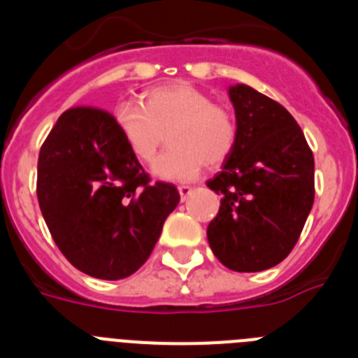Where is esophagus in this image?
Wrapping results in <instances>:
<instances>
[{
	"mask_svg": "<svg viewBox=\"0 0 358 358\" xmlns=\"http://www.w3.org/2000/svg\"><path fill=\"white\" fill-rule=\"evenodd\" d=\"M179 195H181V201H186V199L189 197V195H192V186H188V185H182V186H179Z\"/></svg>",
	"mask_w": 358,
	"mask_h": 358,
	"instance_id": "esophagus-1",
	"label": "esophagus"
}]
</instances>
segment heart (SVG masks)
<instances>
[{
	"label": "heart",
	"instance_id": "heart-1",
	"mask_svg": "<svg viewBox=\"0 0 358 358\" xmlns=\"http://www.w3.org/2000/svg\"><path fill=\"white\" fill-rule=\"evenodd\" d=\"M115 122L132 156L145 164L156 159L169 134L172 147L154 164V176L164 181H189L202 164L224 163L238 136L233 113L186 82L148 91L141 106L122 103Z\"/></svg>",
	"mask_w": 358,
	"mask_h": 358
}]
</instances>
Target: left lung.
I'll use <instances>...</instances> for the list:
<instances>
[{"mask_svg":"<svg viewBox=\"0 0 358 358\" xmlns=\"http://www.w3.org/2000/svg\"><path fill=\"white\" fill-rule=\"evenodd\" d=\"M238 136L206 182L220 194L208 242L220 264L260 273L283 262L314 204V154L289 110L245 84L231 85Z\"/></svg>","mask_w":358,"mask_h":358,"instance_id":"obj_1","label":"left lung"}]
</instances>
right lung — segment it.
<instances>
[{"instance_id":"1","label":"right lung","mask_w":358,"mask_h":358,"mask_svg":"<svg viewBox=\"0 0 358 358\" xmlns=\"http://www.w3.org/2000/svg\"><path fill=\"white\" fill-rule=\"evenodd\" d=\"M37 199L73 267L100 280H123L148 260L181 197L170 182H150L115 116L73 107L41 147Z\"/></svg>"}]
</instances>
